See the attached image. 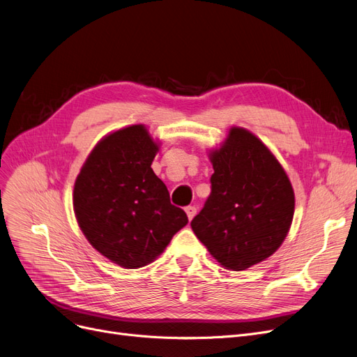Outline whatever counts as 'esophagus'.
<instances>
[{
  "label": "esophagus",
  "instance_id": "1",
  "mask_svg": "<svg viewBox=\"0 0 357 357\" xmlns=\"http://www.w3.org/2000/svg\"><path fill=\"white\" fill-rule=\"evenodd\" d=\"M186 213H188V218L192 221L193 217L196 215V208L195 206H186Z\"/></svg>",
  "mask_w": 357,
  "mask_h": 357
}]
</instances>
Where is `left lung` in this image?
Here are the masks:
<instances>
[{
  "label": "left lung",
  "instance_id": "1",
  "mask_svg": "<svg viewBox=\"0 0 357 357\" xmlns=\"http://www.w3.org/2000/svg\"><path fill=\"white\" fill-rule=\"evenodd\" d=\"M209 160L211 195L192 230L224 268L243 271L286 238L294 213L291 183L273 152L241 127H231Z\"/></svg>",
  "mask_w": 357,
  "mask_h": 357
}]
</instances>
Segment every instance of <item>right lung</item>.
<instances>
[{
	"instance_id": "add662e5",
	"label": "right lung",
	"mask_w": 357,
	"mask_h": 357,
	"mask_svg": "<svg viewBox=\"0 0 357 357\" xmlns=\"http://www.w3.org/2000/svg\"><path fill=\"white\" fill-rule=\"evenodd\" d=\"M158 151L144 124L124 127L99 140L75 183L80 230L123 268L151 264L189 221L151 168Z\"/></svg>"
}]
</instances>
